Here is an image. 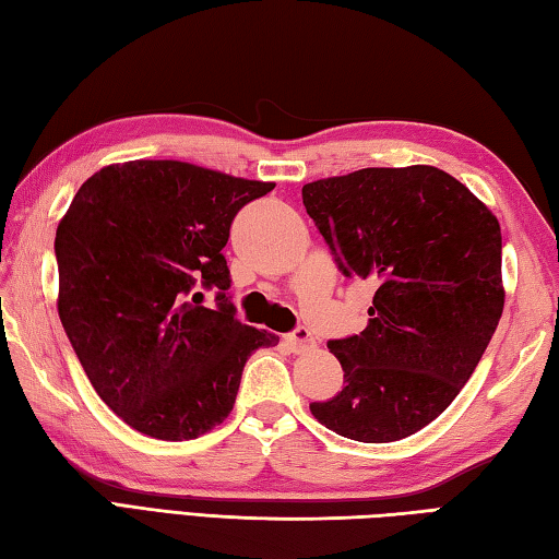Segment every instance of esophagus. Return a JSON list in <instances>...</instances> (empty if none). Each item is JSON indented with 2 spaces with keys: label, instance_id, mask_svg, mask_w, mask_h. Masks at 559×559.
I'll return each instance as SVG.
<instances>
[{
  "label": "esophagus",
  "instance_id": "esophagus-1",
  "mask_svg": "<svg viewBox=\"0 0 559 559\" xmlns=\"http://www.w3.org/2000/svg\"><path fill=\"white\" fill-rule=\"evenodd\" d=\"M286 342L290 344L295 354L314 348V338H312V332L308 330V326H298V330H293L290 334H286Z\"/></svg>",
  "mask_w": 559,
  "mask_h": 559
}]
</instances>
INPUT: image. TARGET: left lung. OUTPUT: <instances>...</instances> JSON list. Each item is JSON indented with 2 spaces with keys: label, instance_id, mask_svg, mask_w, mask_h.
Wrapping results in <instances>:
<instances>
[{
  "label": "left lung",
  "instance_id": "1",
  "mask_svg": "<svg viewBox=\"0 0 559 559\" xmlns=\"http://www.w3.org/2000/svg\"><path fill=\"white\" fill-rule=\"evenodd\" d=\"M302 203L338 271L376 286L366 330L326 344L346 388L312 417L360 443L407 439L455 400L497 330V217L426 164L305 183Z\"/></svg>",
  "mask_w": 559,
  "mask_h": 559
}]
</instances>
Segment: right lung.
Returning a JSON list of instances; mask_svg holds the SVG:
<instances>
[{
  "instance_id": "right-lung-1",
  "label": "right lung",
  "mask_w": 559,
  "mask_h": 559,
  "mask_svg": "<svg viewBox=\"0 0 559 559\" xmlns=\"http://www.w3.org/2000/svg\"><path fill=\"white\" fill-rule=\"evenodd\" d=\"M273 186L135 159L72 199L55 233L60 322L96 395L135 431L199 439L233 412L247 358L278 344L235 317L223 257L235 215Z\"/></svg>"
}]
</instances>
